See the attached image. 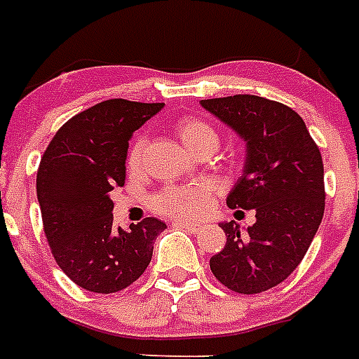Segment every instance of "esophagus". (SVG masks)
Masks as SVG:
<instances>
[{
	"label": "esophagus",
	"mask_w": 359,
	"mask_h": 359,
	"mask_svg": "<svg viewBox=\"0 0 359 359\" xmlns=\"http://www.w3.org/2000/svg\"><path fill=\"white\" fill-rule=\"evenodd\" d=\"M174 226H182V228L191 229L193 233H200L205 228V224H202V222H193V220H174Z\"/></svg>",
	"instance_id": "1"
}]
</instances>
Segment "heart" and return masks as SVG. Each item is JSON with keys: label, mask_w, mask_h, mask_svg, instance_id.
Here are the masks:
<instances>
[{"label": "heart", "mask_w": 359, "mask_h": 359, "mask_svg": "<svg viewBox=\"0 0 359 359\" xmlns=\"http://www.w3.org/2000/svg\"><path fill=\"white\" fill-rule=\"evenodd\" d=\"M176 135L180 142L187 148L191 154L198 151H211L213 154L219 146V135L205 120L200 118H185L177 122ZM142 146L144 140L139 139L131 146L130 156H128V166L135 170L140 163L142 156ZM213 191L203 183H193V185H185V187H170L157 194L156 208L159 211L172 217H191L205 211L211 203Z\"/></svg>", "instance_id": "1"}]
</instances>
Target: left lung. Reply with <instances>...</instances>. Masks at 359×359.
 <instances>
[{
  "mask_svg": "<svg viewBox=\"0 0 359 359\" xmlns=\"http://www.w3.org/2000/svg\"><path fill=\"white\" fill-rule=\"evenodd\" d=\"M208 113L245 140L243 174L228 208L254 209L256 222H220L226 246L209 259L215 278L243 294L274 287L298 266L325 215V166L300 114L280 102L235 94L202 100Z\"/></svg>",
  "mask_w": 359,
  "mask_h": 359,
  "instance_id": "left-lung-1",
  "label": "left lung"
}]
</instances>
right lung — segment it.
Segmentation results:
<instances>
[{"label":"right lung","mask_w":359,"mask_h":359,"mask_svg":"<svg viewBox=\"0 0 359 359\" xmlns=\"http://www.w3.org/2000/svg\"><path fill=\"white\" fill-rule=\"evenodd\" d=\"M161 109L120 98L93 105L57 131L40 159L36 198L51 254L87 291L116 293L139 280L166 228L154 217L114 226L111 200L126 182L131 137Z\"/></svg>","instance_id":"add662e5"}]
</instances>
